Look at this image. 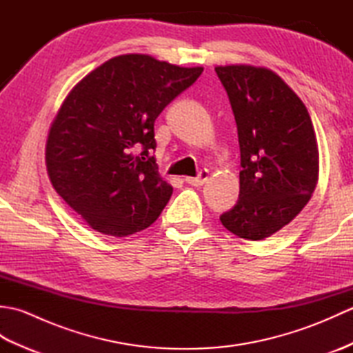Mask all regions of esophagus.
<instances>
[{"mask_svg":"<svg viewBox=\"0 0 353 353\" xmlns=\"http://www.w3.org/2000/svg\"><path fill=\"white\" fill-rule=\"evenodd\" d=\"M208 176H209L208 171H206V170H201V171L199 172L197 177H186L185 181H186V183H190L191 186H201L203 183H206Z\"/></svg>","mask_w":353,"mask_h":353,"instance_id":"34e87169","label":"esophagus"}]
</instances>
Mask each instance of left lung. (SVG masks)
<instances>
[{"label":"left lung","mask_w":353,"mask_h":353,"mask_svg":"<svg viewBox=\"0 0 353 353\" xmlns=\"http://www.w3.org/2000/svg\"><path fill=\"white\" fill-rule=\"evenodd\" d=\"M234 112L241 171L239 197L220 221L232 234L258 241L302 211L319 181L316 132L302 100L267 68L216 66Z\"/></svg>","instance_id":"left-lung-1"}]
</instances>
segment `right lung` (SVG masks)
<instances>
[{"label":"right lung","mask_w":353,"mask_h":353,"mask_svg":"<svg viewBox=\"0 0 353 353\" xmlns=\"http://www.w3.org/2000/svg\"><path fill=\"white\" fill-rule=\"evenodd\" d=\"M201 72L123 54L66 97L50 129L47 170L59 196L92 229L127 236L161 215L172 186L157 171L154 121Z\"/></svg>","instance_id":"add662e5"}]
</instances>
